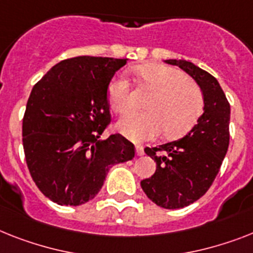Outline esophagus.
<instances>
[{
    "instance_id": "34e87169",
    "label": "esophagus",
    "mask_w": 253,
    "mask_h": 253,
    "mask_svg": "<svg viewBox=\"0 0 253 253\" xmlns=\"http://www.w3.org/2000/svg\"><path fill=\"white\" fill-rule=\"evenodd\" d=\"M145 154V151H143V147L142 146H135V155L137 156H142Z\"/></svg>"
}]
</instances>
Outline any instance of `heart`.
<instances>
[{"instance_id": "b5f03b06", "label": "heart", "mask_w": 253, "mask_h": 253, "mask_svg": "<svg viewBox=\"0 0 253 253\" xmlns=\"http://www.w3.org/2000/svg\"><path fill=\"white\" fill-rule=\"evenodd\" d=\"M135 72L158 91L147 103L149 111L128 114L118 123V130L135 142L156 138L163 130L168 138L186 134L203 111L204 98L200 87L182 71L163 64L137 67ZM107 99L116 114H125L133 107L126 77L118 75L110 83Z\"/></svg>"}]
</instances>
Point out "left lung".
<instances>
[{"mask_svg":"<svg viewBox=\"0 0 253 253\" xmlns=\"http://www.w3.org/2000/svg\"><path fill=\"white\" fill-rule=\"evenodd\" d=\"M197 81L204 98L203 114L193 129L178 141L146 147L156 170L142 179L150 200L166 210H178L197 202L210 189L229 147L230 104L218 81L187 60L167 59Z\"/></svg>","mask_w":253,"mask_h":253,"instance_id":"8db88e82","label":"left lung"}]
</instances>
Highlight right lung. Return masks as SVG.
Listing matches in <instances>:
<instances>
[{
  "mask_svg": "<svg viewBox=\"0 0 253 253\" xmlns=\"http://www.w3.org/2000/svg\"><path fill=\"white\" fill-rule=\"evenodd\" d=\"M126 60H62L33 86L23 118V147L33 181L54 203H86L112 166L134 158V146L122 134L99 139L110 123L108 85Z\"/></svg>",
  "mask_w": 253,
  "mask_h": 253,
  "instance_id": "add662e5",
  "label": "right lung"
}]
</instances>
